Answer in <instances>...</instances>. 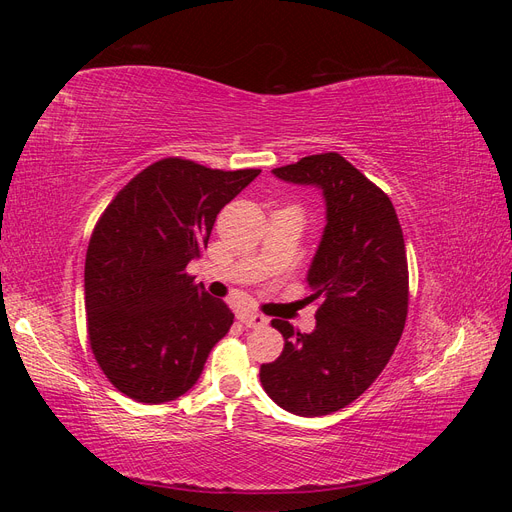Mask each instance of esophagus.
<instances>
[{
  "label": "esophagus",
  "mask_w": 512,
  "mask_h": 512,
  "mask_svg": "<svg viewBox=\"0 0 512 512\" xmlns=\"http://www.w3.org/2000/svg\"><path fill=\"white\" fill-rule=\"evenodd\" d=\"M239 320L245 324L247 329H256V327H265L267 318L262 314H254V312H243L239 314Z\"/></svg>",
  "instance_id": "esophagus-1"
}]
</instances>
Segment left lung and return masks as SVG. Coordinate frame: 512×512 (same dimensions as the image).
<instances>
[{"label": "left lung", "instance_id": "1", "mask_svg": "<svg viewBox=\"0 0 512 512\" xmlns=\"http://www.w3.org/2000/svg\"><path fill=\"white\" fill-rule=\"evenodd\" d=\"M290 183L316 185L327 226L307 271L322 299L316 329L271 320L284 350L260 365L262 389L299 416H324L363 395L389 363L408 316V258L391 198L335 151L273 168Z\"/></svg>", "mask_w": 512, "mask_h": 512}]
</instances>
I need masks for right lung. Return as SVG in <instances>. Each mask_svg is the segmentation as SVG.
I'll list each match as a JSON object with an SVG mask.
<instances>
[{"instance_id":"obj_1","label":"right lung","mask_w":512,"mask_h":512,"mask_svg":"<svg viewBox=\"0 0 512 512\" xmlns=\"http://www.w3.org/2000/svg\"><path fill=\"white\" fill-rule=\"evenodd\" d=\"M258 175L164 158L100 215L85 256L87 337L119 393L164 404L203 374L235 314L185 267L203 254L222 207Z\"/></svg>"}]
</instances>
